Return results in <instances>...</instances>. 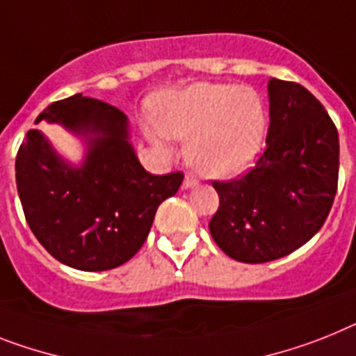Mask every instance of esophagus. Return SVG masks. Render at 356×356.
Segmentation results:
<instances>
[{"label":"esophagus","mask_w":356,"mask_h":356,"mask_svg":"<svg viewBox=\"0 0 356 356\" xmlns=\"http://www.w3.org/2000/svg\"><path fill=\"white\" fill-rule=\"evenodd\" d=\"M197 184H199V181H197L193 175H186V179H184V183H183V188L184 190H190V188H195Z\"/></svg>","instance_id":"obj_1"}]
</instances>
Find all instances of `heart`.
<instances>
[{
  "instance_id": "1",
  "label": "heart",
  "mask_w": 356,
  "mask_h": 356,
  "mask_svg": "<svg viewBox=\"0 0 356 356\" xmlns=\"http://www.w3.org/2000/svg\"><path fill=\"white\" fill-rule=\"evenodd\" d=\"M268 113L250 86L199 81L155 99V122L146 134L159 150L170 139L188 141V161L206 177L232 179L261 154Z\"/></svg>"
}]
</instances>
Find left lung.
<instances>
[{
  "label": "left lung",
  "mask_w": 356,
  "mask_h": 356,
  "mask_svg": "<svg viewBox=\"0 0 356 356\" xmlns=\"http://www.w3.org/2000/svg\"><path fill=\"white\" fill-rule=\"evenodd\" d=\"M266 148L246 175L213 181L210 234L226 255L261 264L289 255L322 228L339 183V132L309 90L271 77Z\"/></svg>",
  "instance_id": "8db88e82"
}]
</instances>
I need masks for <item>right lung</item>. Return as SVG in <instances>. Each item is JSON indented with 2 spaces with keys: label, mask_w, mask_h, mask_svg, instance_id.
I'll use <instances>...</instances> for the list:
<instances>
[{
  "label": "right lung",
  "mask_w": 356,
  "mask_h": 356,
  "mask_svg": "<svg viewBox=\"0 0 356 356\" xmlns=\"http://www.w3.org/2000/svg\"><path fill=\"white\" fill-rule=\"evenodd\" d=\"M85 141L81 164L29 130L16 157V184L26 222L41 246L63 264L104 271L130 261L150 234L161 202L184 175H152L130 143L128 118L103 101L72 95L38 115Z\"/></svg>",
  "instance_id": "obj_1"
}]
</instances>
